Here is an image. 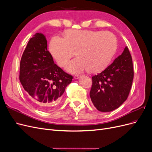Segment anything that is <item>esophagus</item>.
Here are the masks:
<instances>
[{
  "mask_svg": "<svg viewBox=\"0 0 152 152\" xmlns=\"http://www.w3.org/2000/svg\"><path fill=\"white\" fill-rule=\"evenodd\" d=\"M80 76H81V75L77 74V75H74V78H75V79H79V78L80 77Z\"/></svg>",
  "mask_w": 152,
  "mask_h": 152,
  "instance_id": "34e87169",
  "label": "esophagus"
}]
</instances>
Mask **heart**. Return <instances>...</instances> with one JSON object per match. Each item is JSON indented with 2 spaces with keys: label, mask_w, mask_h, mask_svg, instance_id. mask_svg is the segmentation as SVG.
<instances>
[{
  "label": "heart",
  "mask_w": 152,
  "mask_h": 152,
  "mask_svg": "<svg viewBox=\"0 0 152 152\" xmlns=\"http://www.w3.org/2000/svg\"><path fill=\"white\" fill-rule=\"evenodd\" d=\"M117 48L116 36L108 31L67 30L63 38L56 36L49 44V50L60 66H65L76 51L77 58L66 66L71 73L87 70L102 71L111 62Z\"/></svg>",
  "instance_id": "obj_1"
}]
</instances>
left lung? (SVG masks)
Returning a JSON list of instances; mask_svg holds the SVG:
<instances>
[{
  "label": "left lung",
  "mask_w": 152,
  "mask_h": 152,
  "mask_svg": "<svg viewBox=\"0 0 152 152\" xmlns=\"http://www.w3.org/2000/svg\"><path fill=\"white\" fill-rule=\"evenodd\" d=\"M134 70L127 47L104 71L92 77L90 98L102 112L118 108L127 99L131 88Z\"/></svg>",
  "instance_id": "8db88e82"
}]
</instances>
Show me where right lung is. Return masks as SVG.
<instances>
[{
    "mask_svg": "<svg viewBox=\"0 0 152 152\" xmlns=\"http://www.w3.org/2000/svg\"><path fill=\"white\" fill-rule=\"evenodd\" d=\"M45 37L37 33L31 38L21 56L20 80L24 89L44 111L52 109L61 100L73 77L54 63Z\"/></svg>",
    "mask_w": 152,
    "mask_h": 152,
    "instance_id": "add662e5",
    "label": "right lung"
}]
</instances>
